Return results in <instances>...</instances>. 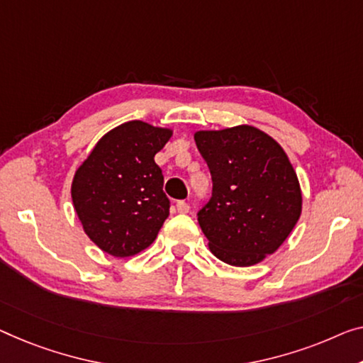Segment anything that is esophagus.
Returning a JSON list of instances; mask_svg holds the SVG:
<instances>
[{
	"label": "esophagus",
	"instance_id": "34e87169",
	"mask_svg": "<svg viewBox=\"0 0 363 363\" xmlns=\"http://www.w3.org/2000/svg\"><path fill=\"white\" fill-rule=\"evenodd\" d=\"M189 208H191V207H189V203L184 202V200H181V202L176 203V210H177V212H179V213H187Z\"/></svg>",
	"mask_w": 363,
	"mask_h": 363
}]
</instances>
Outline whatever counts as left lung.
<instances>
[{"label": "left lung", "instance_id": "obj_1", "mask_svg": "<svg viewBox=\"0 0 363 363\" xmlns=\"http://www.w3.org/2000/svg\"><path fill=\"white\" fill-rule=\"evenodd\" d=\"M213 181L199 225L215 257L235 267L262 262L284 245L301 215L298 176L285 150L262 130H197Z\"/></svg>", "mask_w": 363, "mask_h": 363}]
</instances>
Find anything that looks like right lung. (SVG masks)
I'll list each match as a JSON object with an SVG mask.
<instances>
[{"mask_svg": "<svg viewBox=\"0 0 363 363\" xmlns=\"http://www.w3.org/2000/svg\"><path fill=\"white\" fill-rule=\"evenodd\" d=\"M172 128L130 121L102 135L74 172L72 200L84 233L101 251L130 257L153 245L169 200L155 155Z\"/></svg>", "mask_w": 363, "mask_h": 363, "instance_id": "obj_1", "label": "right lung"}]
</instances>
